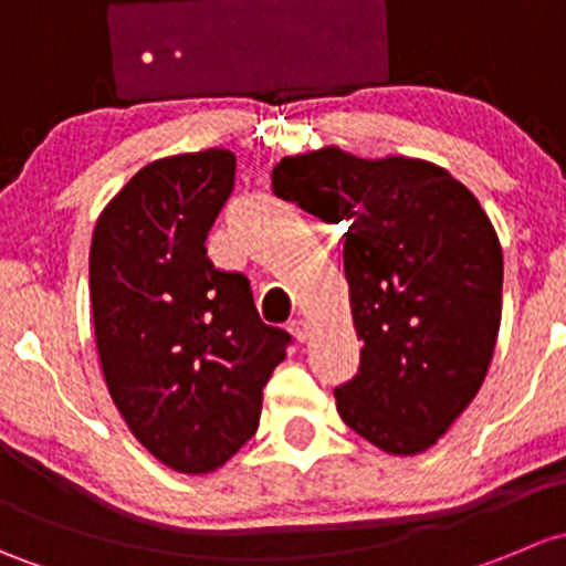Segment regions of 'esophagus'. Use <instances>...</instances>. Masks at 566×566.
<instances>
[{
    "label": "esophagus",
    "instance_id": "esophagus-1",
    "mask_svg": "<svg viewBox=\"0 0 566 566\" xmlns=\"http://www.w3.org/2000/svg\"><path fill=\"white\" fill-rule=\"evenodd\" d=\"M289 332L296 337V340L305 343L307 337H311V324H307L305 318H291V322H289Z\"/></svg>",
    "mask_w": 566,
    "mask_h": 566
}]
</instances>
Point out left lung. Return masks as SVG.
<instances>
[{
    "label": "left lung",
    "instance_id": "8db88e82",
    "mask_svg": "<svg viewBox=\"0 0 566 566\" xmlns=\"http://www.w3.org/2000/svg\"><path fill=\"white\" fill-rule=\"evenodd\" d=\"M272 190L346 226L343 270L359 373L335 389L343 422L389 455L433 447L469 409L501 324V244L474 193L417 157L340 147L283 157Z\"/></svg>",
    "mask_w": 566,
    "mask_h": 566
}]
</instances>
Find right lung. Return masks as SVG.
<instances>
[{"label": "right lung", "mask_w": 566, "mask_h": 566, "mask_svg": "<svg viewBox=\"0 0 566 566\" xmlns=\"http://www.w3.org/2000/svg\"><path fill=\"white\" fill-rule=\"evenodd\" d=\"M234 168V153L218 147L160 157L111 198L92 234L108 395L149 455L182 474H209L240 452L291 343L261 322L248 277L207 259Z\"/></svg>", "instance_id": "add662e5"}]
</instances>
